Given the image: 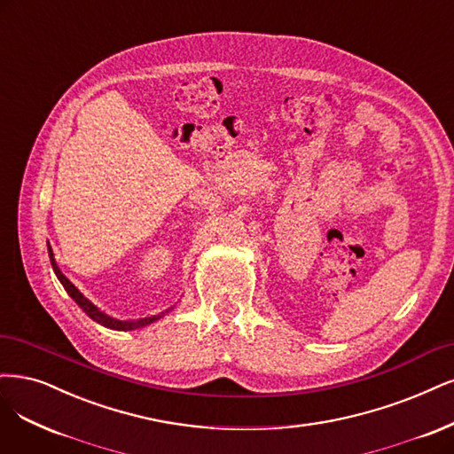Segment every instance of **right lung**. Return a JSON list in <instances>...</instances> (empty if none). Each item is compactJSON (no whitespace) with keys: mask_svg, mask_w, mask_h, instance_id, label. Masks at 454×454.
Instances as JSON below:
<instances>
[{"mask_svg":"<svg viewBox=\"0 0 454 454\" xmlns=\"http://www.w3.org/2000/svg\"><path fill=\"white\" fill-rule=\"evenodd\" d=\"M49 255H51V262H52V269H54V274L58 276V279L61 281V286H64V289L69 293V296L71 299L78 304V308H81L84 314L90 317V319H93L96 323H99V325H103V326H106V328H113V331H135V328H140V326H146V325H150V323H153V321H158L161 316H153V317H146V319H138V321H120V319H114V317H111V316H106V314H103V311L98 308V306H93L86 296L78 291L71 281L61 274V270L58 269V264H56V259H54V254H52V247L49 246ZM173 309V308H170ZM168 311V309H167Z\"/></svg>","mask_w":454,"mask_h":454,"instance_id":"1","label":"right lung"}]
</instances>
